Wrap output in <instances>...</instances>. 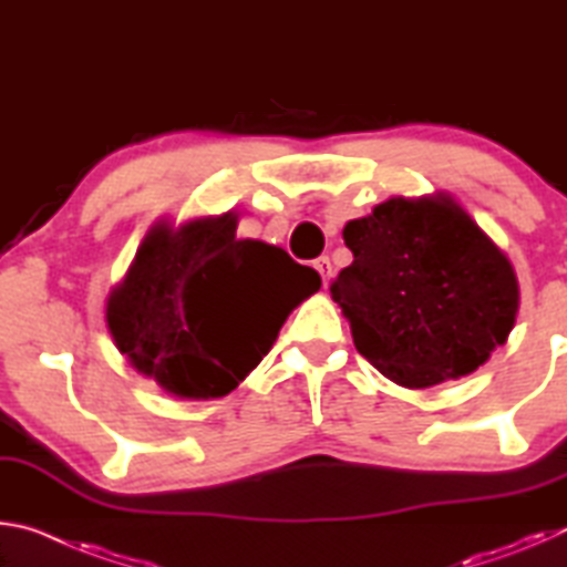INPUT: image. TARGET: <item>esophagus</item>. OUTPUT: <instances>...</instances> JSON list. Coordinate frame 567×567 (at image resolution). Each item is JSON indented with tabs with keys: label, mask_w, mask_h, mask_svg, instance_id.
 <instances>
[{
	"label": "esophagus",
	"mask_w": 567,
	"mask_h": 567,
	"mask_svg": "<svg viewBox=\"0 0 567 567\" xmlns=\"http://www.w3.org/2000/svg\"><path fill=\"white\" fill-rule=\"evenodd\" d=\"M315 270L320 272L324 287H328V285H330V277H332V262H330V257H318V260H315Z\"/></svg>",
	"instance_id": "esophagus-1"
}]
</instances>
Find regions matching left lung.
<instances>
[{
	"instance_id": "obj_1",
	"label": "left lung",
	"mask_w": 567,
	"mask_h": 567,
	"mask_svg": "<svg viewBox=\"0 0 567 567\" xmlns=\"http://www.w3.org/2000/svg\"><path fill=\"white\" fill-rule=\"evenodd\" d=\"M332 282L354 348L402 388L457 380L505 344L520 307L513 262L447 192L390 197L342 229Z\"/></svg>"
}]
</instances>
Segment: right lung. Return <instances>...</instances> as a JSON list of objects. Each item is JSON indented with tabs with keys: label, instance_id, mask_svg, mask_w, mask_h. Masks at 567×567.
<instances>
[{
	"label": "right lung",
	"instance_id": "obj_1",
	"mask_svg": "<svg viewBox=\"0 0 567 567\" xmlns=\"http://www.w3.org/2000/svg\"><path fill=\"white\" fill-rule=\"evenodd\" d=\"M237 215L159 219L107 297V328L140 375L179 400L225 398L252 372L320 275L237 239Z\"/></svg>",
	"mask_w": 567,
	"mask_h": 567
}]
</instances>
